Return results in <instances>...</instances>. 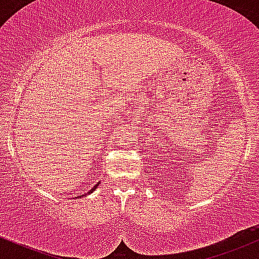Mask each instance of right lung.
Listing matches in <instances>:
<instances>
[{
  "instance_id": "obj_1",
  "label": "right lung",
  "mask_w": 259,
  "mask_h": 259,
  "mask_svg": "<svg viewBox=\"0 0 259 259\" xmlns=\"http://www.w3.org/2000/svg\"><path fill=\"white\" fill-rule=\"evenodd\" d=\"M100 185V183H97L96 184V185H95L94 187H92V189L90 190V191H88V192H86V194H82V195H80V196H76V198H81V197H84V196H88V195H90V194H92V192H94L95 191V190H96L97 189V186H99Z\"/></svg>"
}]
</instances>
